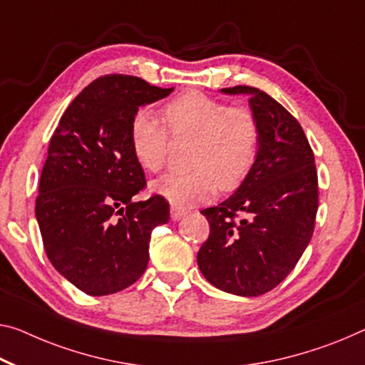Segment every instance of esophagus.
<instances>
[{
	"label": "esophagus",
	"instance_id": "1",
	"mask_svg": "<svg viewBox=\"0 0 365 365\" xmlns=\"http://www.w3.org/2000/svg\"><path fill=\"white\" fill-rule=\"evenodd\" d=\"M184 215H186V210L181 209V207L171 205V218H173V220H181Z\"/></svg>",
	"mask_w": 365,
	"mask_h": 365
}]
</instances>
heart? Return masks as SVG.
<instances>
[{
  "mask_svg": "<svg viewBox=\"0 0 365 365\" xmlns=\"http://www.w3.org/2000/svg\"><path fill=\"white\" fill-rule=\"evenodd\" d=\"M163 125L140 110L130 122V147L137 163L150 173L166 165L173 142L190 140L186 175H170L151 184V192L176 207H189L214 197L217 189L235 190L256 165L261 127L253 112L228 108L199 91H187L165 104Z\"/></svg>",
  "mask_w": 365,
  "mask_h": 365,
  "instance_id": "1",
  "label": "heart"
}]
</instances>
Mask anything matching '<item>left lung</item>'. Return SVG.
I'll return each instance as SVG.
<instances>
[{"label": "left lung", "mask_w": 365, "mask_h": 365, "mask_svg": "<svg viewBox=\"0 0 365 365\" xmlns=\"http://www.w3.org/2000/svg\"><path fill=\"white\" fill-rule=\"evenodd\" d=\"M248 94L261 127L256 165L227 200L204 209L210 225L197 264L223 292L257 297L289 276L310 243L318 210L313 150L302 125L257 88H223Z\"/></svg>", "instance_id": "obj_1"}]
</instances>
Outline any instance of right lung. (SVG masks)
<instances>
[{
  "label": "right lung",
  "mask_w": 365,
  "mask_h": 365,
  "mask_svg": "<svg viewBox=\"0 0 365 365\" xmlns=\"http://www.w3.org/2000/svg\"><path fill=\"white\" fill-rule=\"evenodd\" d=\"M171 93L137 76H101L73 99L50 138L36 218L52 266L88 295L137 282L151 230L170 220L161 195L132 200L147 182L132 153L130 122L140 106Z\"/></svg>",
  "instance_id": "obj_1"
}]
</instances>
